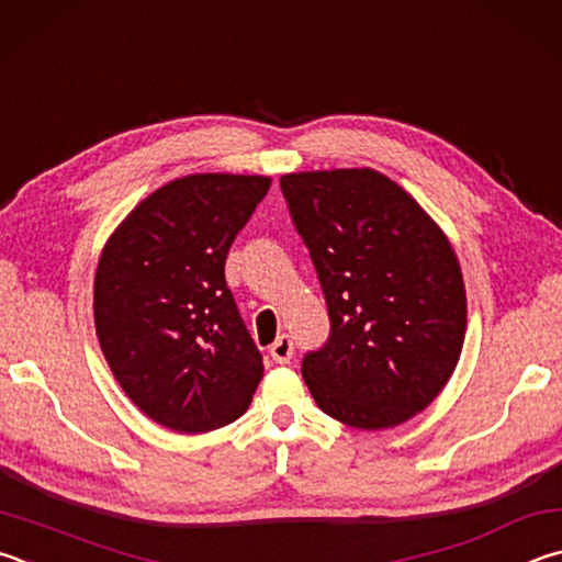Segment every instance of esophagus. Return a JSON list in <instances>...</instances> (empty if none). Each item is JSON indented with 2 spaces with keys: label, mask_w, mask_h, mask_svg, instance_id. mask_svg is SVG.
<instances>
[{
  "label": "esophagus",
  "mask_w": 562,
  "mask_h": 562,
  "mask_svg": "<svg viewBox=\"0 0 562 562\" xmlns=\"http://www.w3.org/2000/svg\"><path fill=\"white\" fill-rule=\"evenodd\" d=\"M269 356L276 360V362H289L291 356H293V340L289 336H279L273 340V346L269 348Z\"/></svg>",
  "instance_id": "esophagus-1"
}]
</instances>
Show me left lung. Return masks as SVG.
Here are the masks:
<instances>
[{
	"mask_svg": "<svg viewBox=\"0 0 562 562\" xmlns=\"http://www.w3.org/2000/svg\"><path fill=\"white\" fill-rule=\"evenodd\" d=\"M281 190L330 316L326 348L301 366L316 405L368 431L419 415L454 375L467 336L449 236L372 167L289 172Z\"/></svg>",
	"mask_w": 562,
	"mask_h": 562,
	"instance_id": "8db88e82",
	"label": "left lung"
}]
</instances>
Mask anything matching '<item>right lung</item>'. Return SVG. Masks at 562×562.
<instances>
[{
    "mask_svg": "<svg viewBox=\"0 0 562 562\" xmlns=\"http://www.w3.org/2000/svg\"><path fill=\"white\" fill-rule=\"evenodd\" d=\"M269 187L266 175L177 177L133 206L98 259L93 321L108 366L143 415L180 435L232 425L263 378L224 261Z\"/></svg>",
    "mask_w": 562,
    "mask_h": 562,
    "instance_id": "obj_1",
    "label": "right lung"
}]
</instances>
